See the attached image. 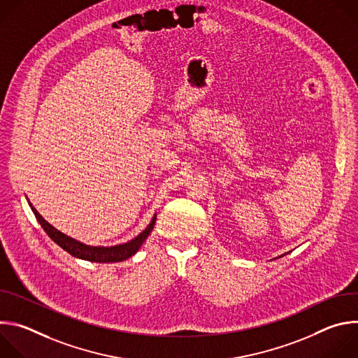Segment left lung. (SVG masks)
<instances>
[{
	"instance_id": "obj_1",
	"label": "left lung",
	"mask_w": 358,
	"mask_h": 358,
	"mask_svg": "<svg viewBox=\"0 0 358 358\" xmlns=\"http://www.w3.org/2000/svg\"><path fill=\"white\" fill-rule=\"evenodd\" d=\"M285 255H286V253H285Z\"/></svg>"
}]
</instances>
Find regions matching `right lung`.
I'll list each match as a JSON object with an SVG mask.
<instances>
[{
  "label": "right lung",
  "instance_id": "1",
  "mask_svg": "<svg viewBox=\"0 0 358 358\" xmlns=\"http://www.w3.org/2000/svg\"><path fill=\"white\" fill-rule=\"evenodd\" d=\"M29 207H31L36 221L41 224L43 231L55 243H58L62 249H65L68 253H71L72 257H75V258L90 261V262H99V264L122 262V261H126L127 258L133 257V255L140 249L141 243L147 239V236L150 235V232L152 231V228H155V224H156V215H155V218H152L150 225L141 234H138L134 239H131V241H129L123 245L108 246V248L106 246H89V245H85V243L62 234L61 231H58L57 228H54L52 225L48 224L39 215V213L32 207L31 202H29Z\"/></svg>",
  "mask_w": 358,
  "mask_h": 358
}]
</instances>
